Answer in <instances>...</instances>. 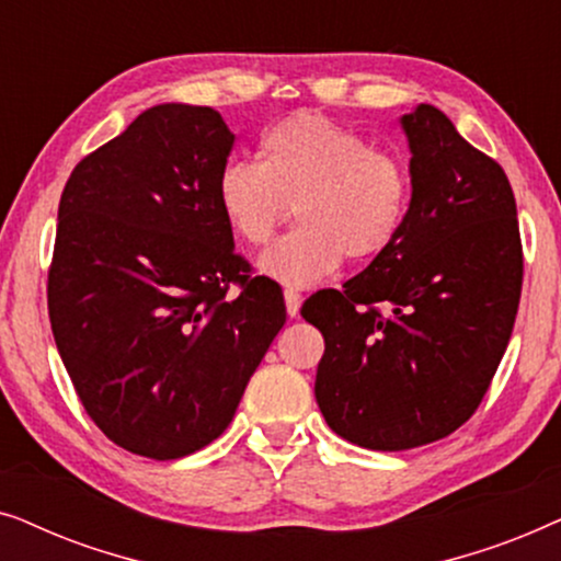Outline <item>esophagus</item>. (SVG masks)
I'll use <instances>...</instances> for the list:
<instances>
[{
	"instance_id": "34e87169",
	"label": "esophagus",
	"mask_w": 561,
	"mask_h": 561,
	"mask_svg": "<svg viewBox=\"0 0 561 561\" xmlns=\"http://www.w3.org/2000/svg\"><path fill=\"white\" fill-rule=\"evenodd\" d=\"M283 298H286L288 317L296 319L298 311H301V294H298V290H294V288H286V290H283Z\"/></svg>"
}]
</instances>
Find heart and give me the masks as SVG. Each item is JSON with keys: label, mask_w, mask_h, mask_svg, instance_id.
Here are the masks:
<instances>
[{"label": "heart", "mask_w": 561, "mask_h": 561, "mask_svg": "<svg viewBox=\"0 0 561 561\" xmlns=\"http://www.w3.org/2000/svg\"><path fill=\"white\" fill-rule=\"evenodd\" d=\"M411 171L324 114L296 112L260 137V163L229 160L217 175V206L248 244H265L294 206L298 227L257 260L267 278L306 288L342 265L380 257L411 211Z\"/></svg>", "instance_id": "heart-1"}]
</instances>
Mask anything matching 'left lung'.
<instances>
[{
  "label": "left lung",
  "instance_id": "left-lung-1",
  "mask_svg": "<svg viewBox=\"0 0 561 561\" xmlns=\"http://www.w3.org/2000/svg\"><path fill=\"white\" fill-rule=\"evenodd\" d=\"M401 127L413 183L401 237L301 309L324 334L313 393L329 428L375 451L432 444L472 416L508 347L524 283L503 168L432 104L403 114Z\"/></svg>",
  "mask_w": 561,
  "mask_h": 561
}]
</instances>
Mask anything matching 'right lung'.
Returning a JSON list of instances; mask_svg holds the SVG:
<instances>
[{
    "instance_id": "right-lung-1",
    "label": "right lung",
    "mask_w": 561,
    "mask_h": 561,
    "mask_svg": "<svg viewBox=\"0 0 561 561\" xmlns=\"http://www.w3.org/2000/svg\"><path fill=\"white\" fill-rule=\"evenodd\" d=\"M232 145L211 106H150L60 196L53 336L91 421L133 455L217 439L286 324L283 294L252 278L217 206Z\"/></svg>"
}]
</instances>
